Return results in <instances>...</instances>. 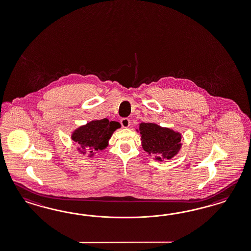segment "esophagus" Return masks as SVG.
<instances>
[{
	"label": "esophagus",
	"instance_id": "34e87169",
	"mask_svg": "<svg viewBox=\"0 0 251 251\" xmlns=\"http://www.w3.org/2000/svg\"><path fill=\"white\" fill-rule=\"evenodd\" d=\"M120 123L122 124L123 128H128V126L130 125V121L128 120V118H123Z\"/></svg>",
	"mask_w": 251,
	"mask_h": 251
}]
</instances>
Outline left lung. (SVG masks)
I'll return each mask as SVG.
<instances>
[{"label": "left lung", "instance_id": "8db88e82", "mask_svg": "<svg viewBox=\"0 0 251 251\" xmlns=\"http://www.w3.org/2000/svg\"><path fill=\"white\" fill-rule=\"evenodd\" d=\"M140 130L143 150L149 154L159 155V160L171 159L181 146L180 134L170 128L154 123H141Z\"/></svg>", "mask_w": 251, "mask_h": 251}]
</instances>
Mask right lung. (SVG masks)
I'll use <instances>...</instances> for the list:
<instances>
[{
  "label": "right lung",
  "mask_w": 251,
  "mask_h": 251,
  "mask_svg": "<svg viewBox=\"0 0 251 251\" xmlns=\"http://www.w3.org/2000/svg\"><path fill=\"white\" fill-rule=\"evenodd\" d=\"M120 127V123L110 122L107 119L93 121L76 129L73 140L79 144L81 150H91L90 152L92 153L106 147L113 131Z\"/></svg>",
  "instance_id": "1"
}]
</instances>
